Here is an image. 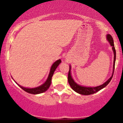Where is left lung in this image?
I'll return each mask as SVG.
<instances>
[{"instance_id":"left-lung-1","label":"left lung","mask_w":123,"mask_h":123,"mask_svg":"<svg viewBox=\"0 0 123 123\" xmlns=\"http://www.w3.org/2000/svg\"><path fill=\"white\" fill-rule=\"evenodd\" d=\"M106 38L107 40H108L109 43H110L111 46H112V50L114 51V65H113V72H112V74L111 77L107 80L105 83L102 84V85L98 86L95 87H84L82 86L78 85V84L75 83L74 80H73L72 77L71 76V74H70V66H69V70L68 75V82L69 83L70 86L71 87V88L75 92H77V93L81 94V95H92L96 93V92H98V91L101 90V89L104 88V87H105L108 84L110 83V80H111L114 74V69H115V60H116V51L115 47H114V40L112 38V37L110 35L107 34L106 35Z\"/></svg>"}]
</instances>
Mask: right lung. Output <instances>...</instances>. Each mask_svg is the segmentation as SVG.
I'll return each mask as SVG.
<instances>
[{
    "mask_svg": "<svg viewBox=\"0 0 123 123\" xmlns=\"http://www.w3.org/2000/svg\"><path fill=\"white\" fill-rule=\"evenodd\" d=\"M62 61L60 59H59L55 62L52 65V66L51 67V69H50V73L49 74L48 78L47 79V80H46V82H45L43 85H42L40 86H38L37 87H36V88H25V87H22L20 86L19 85H17L21 87V88L23 90H24L25 91H26L27 92L29 93H31V94H34V95H36V94H39V93H43L46 91L48 90V89L49 88L50 85H51V78L52 77L54 74V73L55 69H56L57 67L59 64L61 63Z\"/></svg>",
    "mask_w": 123,
    "mask_h": 123,
    "instance_id": "right-lung-1",
    "label": "right lung"
}]
</instances>
